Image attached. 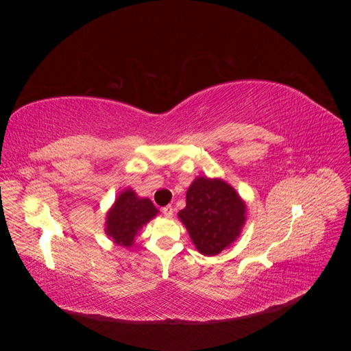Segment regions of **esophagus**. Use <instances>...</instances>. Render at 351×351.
Wrapping results in <instances>:
<instances>
[{"instance_id": "obj_1", "label": "esophagus", "mask_w": 351, "mask_h": 351, "mask_svg": "<svg viewBox=\"0 0 351 351\" xmlns=\"http://www.w3.org/2000/svg\"><path fill=\"white\" fill-rule=\"evenodd\" d=\"M162 214L167 217V218H171L173 214H174V208L171 205H167L162 208Z\"/></svg>"}]
</instances>
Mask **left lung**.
<instances>
[{"label":"left lung","instance_id":"8db88e82","mask_svg":"<svg viewBox=\"0 0 351 351\" xmlns=\"http://www.w3.org/2000/svg\"><path fill=\"white\" fill-rule=\"evenodd\" d=\"M246 205L222 180L199 177L189 187L186 208L178 218L202 254L214 256L237 239L244 224Z\"/></svg>","mask_w":351,"mask_h":351}]
</instances>
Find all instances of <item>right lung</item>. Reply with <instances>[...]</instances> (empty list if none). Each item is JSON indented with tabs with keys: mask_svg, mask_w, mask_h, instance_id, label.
Wrapping results in <instances>:
<instances>
[{
	"mask_svg": "<svg viewBox=\"0 0 351 351\" xmlns=\"http://www.w3.org/2000/svg\"><path fill=\"white\" fill-rule=\"evenodd\" d=\"M158 214L149 199L137 197L132 189L117 197L112 209L107 215V234L124 247H130L137 231Z\"/></svg>",
	"mask_w": 351,
	"mask_h": 351,
	"instance_id": "1",
	"label": "right lung"
}]
</instances>
